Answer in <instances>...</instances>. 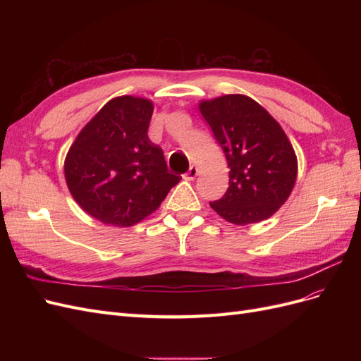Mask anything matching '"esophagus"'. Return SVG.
<instances>
[{
  "instance_id": "esophagus-1",
  "label": "esophagus",
  "mask_w": 361,
  "mask_h": 361,
  "mask_svg": "<svg viewBox=\"0 0 361 361\" xmlns=\"http://www.w3.org/2000/svg\"><path fill=\"white\" fill-rule=\"evenodd\" d=\"M197 173H199V171H197V167L191 166V167H190V170L183 174V178H185V179H188V180H194V179H195V176H197Z\"/></svg>"
}]
</instances>
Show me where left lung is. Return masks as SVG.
I'll list each match as a JSON object with an SVG mask.
<instances>
[{
	"label": "left lung",
	"mask_w": 361,
	"mask_h": 361,
	"mask_svg": "<svg viewBox=\"0 0 361 361\" xmlns=\"http://www.w3.org/2000/svg\"><path fill=\"white\" fill-rule=\"evenodd\" d=\"M200 113L231 169L227 191L211 207L233 224L267 220L288 200L297 179V157L285 130L243 94L204 101Z\"/></svg>",
	"instance_id": "left-lung-1"
}]
</instances>
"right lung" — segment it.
Returning a JSON list of instances; mask_svg holds the SVG:
<instances>
[{
	"instance_id": "1",
	"label": "right lung",
	"mask_w": 361,
	"mask_h": 361,
	"mask_svg": "<svg viewBox=\"0 0 361 361\" xmlns=\"http://www.w3.org/2000/svg\"><path fill=\"white\" fill-rule=\"evenodd\" d=\"M154 105L120 96L102 106L76 137L64 162L71 194L106 224L133 226L150 215L180 178L147 137Z\"/></svg>"
}]
</instances>
